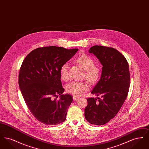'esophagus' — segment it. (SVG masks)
<instances>
[{"mask_svg": "<svg viewBox=\"0 0 149 149\" xmlns=\"http://www.w3.org/2000/svg\"><path fill=\"white\" fill-rule=\"evenodd\" d=\"M73 99L74 101H76V100H78L79 99V97H77V96H73Z\"/></svg>", "mask_w": 149, "mask_h": 149, "instance_id": "obj_1", "label": "esophagus"}]
</instances>
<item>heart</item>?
<instances>
[{
	"label": "heart",
	"mask_w": 149,
	"mask_h": 149,
	"mask_svg": "<svg viewBox=\"0 0 149 149\" xmlns=\"http://www.w3.org/2000/svg\"><path fill=\"white\" fill-rule=\"evenodd\" d=\"M75 63L80 65L85 70L84 77L91 84L96 83L100 78L101 69L99 66L94 64V61L91 57L82 55L74 60ZM69 64H63L60 69V77L62 80L66 81L69 78ZM89 88L88 83L85 81H71L66 86V91L74 96H80L83 94Z\"/></svg>",
	"instance_id": "1"
}]
</instances>
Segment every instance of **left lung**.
Returning a JSON list of instances; mask_svg holds the SVG:
<instances>
[{
  "mask_svg": "<svg viewBox=\"0 0 149 149\" xmlns=\"http://www.w3.org/2000/svg\"><path fill=\"white\" fill-rule=\"evenodd\" d=\"M93 54L103 65L102 75L91 93L101 98H88L85 118L92 125H103L118 113L127 98L130 74L127 61L118 50L109 47L94 46Z\"/></svg>",
  "mask_w": 149,
  "mask_h": 149,
  "instance_id": "obj_1",
  "label": "left lung"
}]
</instances>
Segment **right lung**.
<instances>
[{
    "mask_svg": "<svg viewBox=\"0 0 149 149\" xmlns=\"http://www.w3.org/2000/svg\"><path fill=\"white\" fill-rule=\"evenodd\" d=\"M78 49L49 46L29 54L22 64L18 78L23 99L36 118L47 125L64 122L72 96L63 94L60 69L75 55ZM60 99L56 100L58 95Z\"/></svg>",
    "mask_w": 149,
    "mask_h": 149,
    "instance_id": "obj_1",
    "label": "right lung"
}]
</instances>
